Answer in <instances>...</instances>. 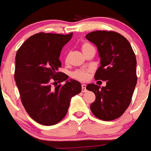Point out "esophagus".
<instances>
[{
    "instance_id": "esophagus-1",
    "label": "esophagus",
    "mask_w": 151,
    "mask_h": 151,
    "mask_svg": "<svg viewBox=\"0 0 151 151\" xmlns=\"http://www.w3.org/2000/svg\"><path fill=\"white\" fill-rule=\"evenodd\" d=\"M86 84H82V92H86Z\"/></svg>"
}]
</instances>
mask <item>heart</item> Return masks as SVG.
I'll return each mask as SVG.
<instances>
[{"instance_id":"b5f03b06","label":"heart","mask_w":151,"mask_h":151,"mask_svg":"<svg viewBox=\"0 0 151 151\" xmlns=\"http://www.w3.org/2000/svg\"><path fill=\"white\" fill-rule=\"evenodd\" d=\"M93 47L92 46L90 45L88 42H85V43L83 44L82 45V50L83 52L86 51L87 50H88L89 48H91ZM66 60H67V58H66ZM72 77L74 78L77 79V80H80V81H85L88 79V71H86V70H83V69H80V70H77L74 72L72 73Z\"/></svg>"}]
</instances>
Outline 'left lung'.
<instances>
[{
    "mask_svg": "<svg viewBox=\"0 0 151 151\" xmlns=\"http://www.w3.org/2000/svg\"><path fill=\"white\" fill-rule=\"evenodd\" d=\"M86 38L95 45L101 58L95 79L106 81V86L87 85L86 89L96 96L90 109L101 120H114L131 102L137 83L136 55L127 39L116 32L94 31Z\"/></svg>",
    "mask_w": 151,
    "mask_h": 151,
    "instance_id": "1",
    "label": "left lung"
}]
</instances>
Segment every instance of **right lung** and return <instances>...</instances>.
I'll return each mask as SVG.
<instances>
[{"label": "right lung", "mask_w": 151, "mask_h": 151, "mask_svg": "<svg viewBox=\"0 0 151 151\" xmlns=\"http://www.w3.org/2000/svg\"><path fill=\"white\" fill-rule=\"evenodd\" d=\"M72 35L37 33L17 51L15 83L27 112L40 124L50 126L63 120L71 98L82 91L80 82L59 72L60 52ZM53 80L54 88L50 84ZM64 81L63 85H57Z\"/></svg>", "instance_id": "add662e5"}]
</instances>
